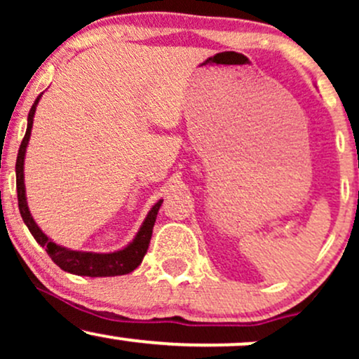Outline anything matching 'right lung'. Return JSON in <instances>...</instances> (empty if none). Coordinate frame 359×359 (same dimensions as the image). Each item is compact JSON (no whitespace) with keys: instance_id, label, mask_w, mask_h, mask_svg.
Listing matches in <instances>:
<instances>
[{"instance_id":"right-lung-1","label":"right lung","mask_w":359,"mask_h":359,"mask_svg":"<svg viewBox=\"0 0 359 359\" xmlns=\"http://www.w3.org/2000/svg\"><path fill=\"white\" fill-rule=\"evenodd\" d=\"M43 94V93H42ZM40 94L36 97L34 106H32L30 113H28V125H27V133H25L22 145H20L18 156H16V192H18V208L20 214H22L23 222L27 224V228L30 229L32 236L35 238L42 248L48 253V257L52 258V262L55 265H59L64 271L69 273L81 275V277H116V275H126L130 271H133L137 266L142 263L143 257H145L148 245L151 240V231H154V224L156 219V214H158L160 205H162L163 199H160L154 208L150 209V212L147 214L145 221L140 226L137 236L133 238V241L130 245H126L123 250L113 251V253H93V251H77V250H69L65 246L57 245L50 238L45 234L42 229L39 228L34 217H32L30 209H28L27 203V194H25V177H23V165H25V154H27L28 142H30L32 135V126H34V116L36 111V104H39Z\"/></svg>"}]
</instances>
